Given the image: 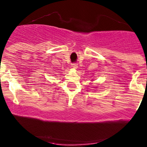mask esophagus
<instances>
[{"label":"esophagus","mask_w":147,"mask_h":147,"mask_svg":"<svg viewBox=\"0 0 147 147\" xmlns=\"http://www.w3.org/2000/svg\"><path fill=\"white\" fill-rule=\"evenodd\" d=\"M78 65V64H77V63H72V67L73 68L77 69V68H78V65Z\"/></svg>","instance_id":"obj_1"}]
</instances>
